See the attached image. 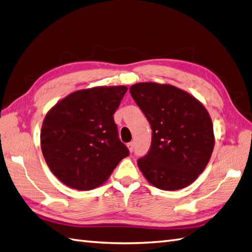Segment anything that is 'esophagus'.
I'll return each instance as SVG.
<instances>
[{
    "label": "esophagus",
    "mask_w": 252,
    "mask_h": 252,
    "mask_svg": "<svg viewBox=\"0 0 252 252\" xmlns=\"http://www.w3.org/2000/svg\"><path fill=\"white\" fill-rule=\"evenodd\" d=\"M127 148H128V150H130V153H133V150H134V143H133V142L127 143Z\"/></svg>",
    "instance_id": "34e87169"
}]
</instances>
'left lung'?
<instances>
[{"mask_svg": "<svg viewBox=\"0 0 252 252\" xmlns=\"http://www.w3.org/2000/svg\"><path fill=\"white\" fill-rule=\"evenodd\" d=\"M130 92L153 130L147 155L137 160L145 178L166 191L189 186L214 150L213 122L206 108L171 85L139 83Z\"/></svg>", "mask_w": 252, "mask_h": 252, "instance_id": "1", "label": "left lung"}]
</instances>
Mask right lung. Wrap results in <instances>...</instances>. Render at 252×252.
Returning <instances> with one entry per match:
<instances>
[{
	"instance_id": "right-lung-1",
	"label": "right lung",
	"mask_w": 252,
	"mask_h": 252,
	"mask_svg": "<svg viewBox=\"0 0 252 252\" xmlns=\"http://www.w3.org/2000/svg\"><path fill=\"white\" fill-rule=\"evenodd\" d=\"M126 91L125 86L76 91L46 115L40 147L61 183L72 189H94L130 154L114 120Z\"/></svg>"
}]
</instances>
